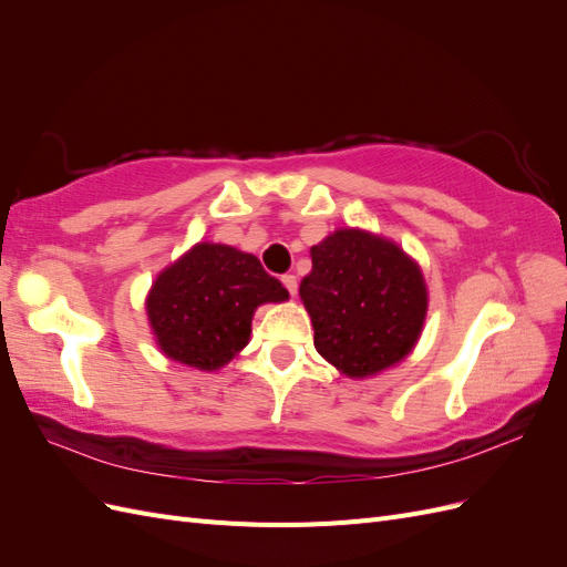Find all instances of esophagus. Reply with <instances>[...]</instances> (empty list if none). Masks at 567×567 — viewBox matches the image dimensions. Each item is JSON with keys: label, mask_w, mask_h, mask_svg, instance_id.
Returning <instances> with one entry per match:
<instances>
[{"label": "esophagus", "mask_w": 567, "mask_h": 567, "mask_svg": "<svg viewBox=\"0 0 567 567\" xmlns=\"http://www.w3.org/2000/svg\"><path fill=\"white\" fill-rule=\"evenodd\" d=\"M281 281H284V286H286V290H288L290 296H296V293H298V279L293 277V274H284Z\"/></svg>", "instance_id": "obj_1"}]
</instances>
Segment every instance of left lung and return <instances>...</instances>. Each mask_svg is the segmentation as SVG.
Returning a JSON list of instances; mask_svg holds the SVG:
<instances>
[{"label":"left lung","mask_w":567,"mask_h":567,"mask_svg":"<svg viewBox=\"0 0 567 567\" xmlns=\"http://www.w3.org/2000/svg\"><path fill=\"white\" fill-rule=\"evenodd\" d=\"M300 298L317 352L350 379L404 359L427 310L421 269L394 244L359 229H340L312 246Z\"/></svg>","instance_id":"left-lung-1"}]
</instances>
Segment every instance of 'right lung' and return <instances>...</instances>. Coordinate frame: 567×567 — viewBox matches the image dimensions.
Here are the masks:
<instances>
[{
  "label": "right lung",
  "mask_w": 567,
  "mask_h": 567,
  "mask_svg": "<svg viewBox=\"0 0 567 567\" xmlns=\"http://www.w3.org/2000/svg\"><path fill=\"white\" fill-rule=\"evenodd\" d=\"M286 298L288 290L255 255L198 244L156 279L146 312L169 359L215 371L248 346L255 307Z\"/></svg>",
  "instance_id": "obj_1"
}]
</instances>
